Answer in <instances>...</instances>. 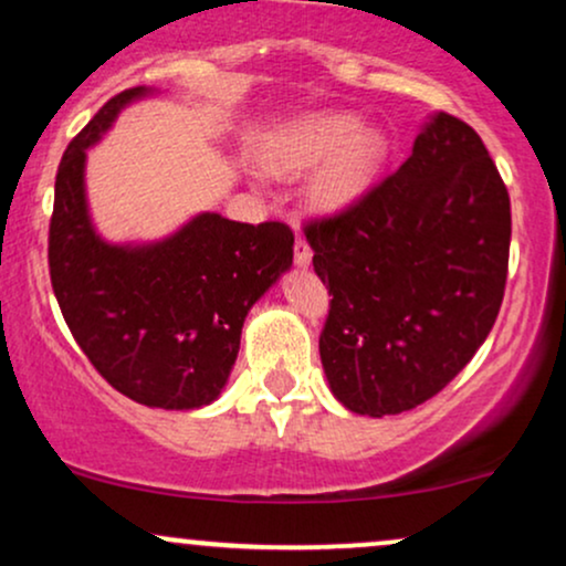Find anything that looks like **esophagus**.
I'll return each mask as SVG.
<instances>
[{
	"label": "esophagus",
	"mask_w": 566,
	"mask_h": 566,
	"mask_svg": "<svg viewBox=\"0 0 566 566\" xmlns=\"http://www.w3.org/2000/svg\"><path fill=\"white\" fill-rule=\"evenodd\" d=\"M311 258H314V252H311L308 242H305V239H297V242H295V265H297V269H308Z\"/></svg>",
	"instance_id": "esophagus-1"
}]
</instances>
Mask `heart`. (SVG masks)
I'll use <instances>...</instances> for the list:
<instances>
[{"label":"heart","instance_id":"b5f03b06","mask_svg":"<svg viewBox=\"0 0 566 566\" xmlns=\"http://www.w3.org/2000/svg\"><path fill=\"white\" fill-rule=\"evenodd\" d=\"M386 157L388 140L380 129L359 127L350 114H311L279 129L265 165L282 175L319 170L308 188L311 205L337 212L365 197Z\"/></svg>","mask_w":566,"mask_h":566}]
</instances>
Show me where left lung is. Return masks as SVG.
<instances>
[{"label": "left lung", "mask_w": 566, "mask_h": 566, "mask_svg": "<svg viewBox=\"0 0 566 566\" xmlns=\"http://www.w3.org/2000/svg\"><path fill=\"white\" fill-rule=\"evenodd\" d=\"M327 284L319 337L329 391L382 418L437 396L497 319L511 201L482 138L431 114L412 154L340 216L305 226Z\"/></svg>", "instance_id": "obj_1"}]
</instances>
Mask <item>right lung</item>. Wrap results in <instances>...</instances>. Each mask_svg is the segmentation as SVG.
Segmentation results:
<instances>
[{
  "instance_id": "add662e5",
  "label": "right lung",
  "mask_w": 566,
  "mask_h": 566,
  "mask_svg": "<svg viewBox=\"0 0 566 566\" xmlns=\"http://www.w3.org/2000/svg\"><path fill=\"white\" fill-rule=\"evenodd\" d=\"M119 93L69 143L55 178L50 279L71 335L119 394L159 409H199L223 394L250 308L292 265L284 223L199 212L154 242H108L87 205V151L129 103Z\"/></svg>"
}]
</instances>
